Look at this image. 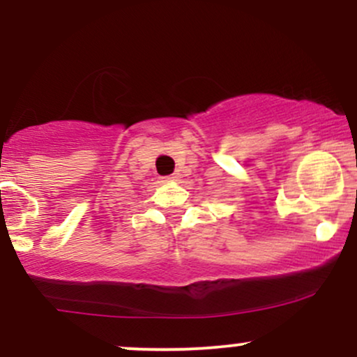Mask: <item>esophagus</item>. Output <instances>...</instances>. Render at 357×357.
I'll use <instances>...</instances> for the list:
<instances>
[{"label":"esophagus","mask_w":357,"mask_h":357,"mask_svg":"<svg viewBox=\"0 0 357 357\" xmlns=\"http://www.w3.org/2000/svg\"><path fill=\"white\" fill-rule=\"evenodd\" d=\"M165 179V181H178L179 179V173H174V174H171V176H166V178H162Z\"/></svg>","instance_id":"esophagus-1"}]
</instances>
